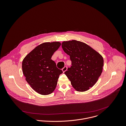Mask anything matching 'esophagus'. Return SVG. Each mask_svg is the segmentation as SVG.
Listing matches in <instances>:
<instances>
[{"instance_id":"34e87169","label":"esophagus","mask_w":126,"mask_h":126,"mask_svg":"<svg viewBox=\"0 0 126 126\" xmlns=\"http://www.w3.org/2000/svg\"><path fill=\"white\" fill-rule=\"evenodd\" d=\"M62 71H63V73H64L67 70V67H64L63 69H62Z\"/></svg>"}]
</instances>
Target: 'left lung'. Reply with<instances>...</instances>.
Segmentation results:
<instances>
[{"mask_svg":"<svg viewBox=\"0 0 126 126\" xmlns=\"http://www.w3.org/2000/svg\"><path fill=\"white\" fill-rule=\"evenodd\" d=\"M62 47L71 61L72 66L65 74L72 86L77 91L88 90L102 72L103 57L87 44L76 40L64 41Z\"/></svg>","mask_w":126,"mask_h":126,"instance_id":"left-lung-1","label":"left lung"}]
</instances>
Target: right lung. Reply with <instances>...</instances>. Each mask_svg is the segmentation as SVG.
Here are the masks:
<instances>
[{"instance_id": "add662e5", "label": "right lung", "mask_w": 126, "mask_h": 126, "mask_svg": "<svg viewBox=\"0 0 126 126\" xmlns=\"http://www.w3.org/2000/svg\"><path fill=\"white\" fill-rule=\"evenodd\" d=\"M60 45L59 42L42 43L28 53L23 60L22 70L26 80L40 94L47 95L52 93L60 74L63 72L51 59Z\"/></svg>"}]
</instances>
